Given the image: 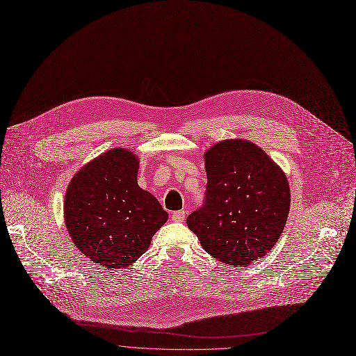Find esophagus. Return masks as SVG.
Returning <instances> with one entry per match:
<instances>
[{
    "label": "esophagus",
    "mask_w": 356,
    "mask_h": 356,
    "mask_svg": "<svg viewBox=\"0 0 356 356\" xmlns=\"http://www.w3.org/2000/svg\"><path fill=\"white\" fill-rule=\"evenodd\" d=\"M184 218H186L184 211H176L172 213V220H175V222H183Z\"/></svg>",
    "instance_id": "1"
}]
</instances>
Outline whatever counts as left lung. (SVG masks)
Returning a JSON list of instances; mask_svg holds the SVG:
<instances>
[{
	"label": "left lung",
	"mask_w": 356,
	"mask_h": 356,
	"mask_svg": "<svg viewBox=\"0 0 356 356\" xmlns=\"http://www.w3.org/2000/svg\"><path fill=\"white\" fill-rule=\"evenodd\" d=\"M204 202L186 223L203 250L241 267L264 257L282 235L290 211L284 172L258 145L223 140L204 154Z\"/></svg>",
	"instance_id": "1"
}]
</instances>
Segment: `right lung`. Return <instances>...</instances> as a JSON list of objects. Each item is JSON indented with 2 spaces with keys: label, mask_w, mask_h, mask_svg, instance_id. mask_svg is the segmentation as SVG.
I'll return each mask as SVG.
<instances>
[{
  "label": "right lung",
  "mask_w": 356,
  "mask_h": 356,
  "mask_svg": "<svg viewBox=\"0 0 356 356\" xmlns=\"http://www.w3.org/2000/svg\"><path fill=\"white\" fill-rule=\"evenodd\" d=\"M138 157L114 148L73 176L65 195V223L78 250L106 268H125L152 244L168 215L137 183Z\"/></svg>",
  "instance_id": "obj_1"
}]
</instances>
